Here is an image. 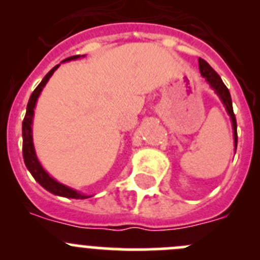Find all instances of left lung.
I'll list each match as a JSON object with an SVG mask.
<instances>
[{"label": "left lung", "instance_id": "obj_1", "mask_svg": "<svg viewBox=\"0 0 260 260\" xmlns=\"http://www.w3.org/2000/svg\"><path fill=\"white\" fill-rule=\"evenodd\" d=\"M199 69H200L201 75L205 78V80L208 81L209 85L211 86L215 90V93L217 94L220 99H221L222 104H224L225 109H226L228 114L230 115V119H232L233 124V131H234V147L235 151H237V145H238V133H237V119H235L234 111H233V103H232V96H230L229 89L226 88L224 83H222L221 78L219 77L216 72L205 61L204 59H199Z\"/></svg>", "mask_w": 260, "mask_h": 260}]
</instances>
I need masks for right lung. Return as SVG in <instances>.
<instances>
[{
  "label": "right lung",
  "instance_id": "add662e5",
  "mask_svg": "<svg viewBox=\"0 0 260 260\" xmlns=\"http://www.w3.org/2000/svg\"><path fill=\"white\" fill-rule=\"evenodd\" d=\"M84 56V55H81ZM80 55H74V56H70L68 59L62 60V61H70V60H75L79 59ZM60 67L56 65V67L52 68L51 70L48 73V74L44 77V79L41 80V83L36 86L35 90L32 91L31 94L30 99H28L27 103V108H26V114L25 118H23L22 122V156H23V161H25L26 167L30 171V174L32 175V177L43 186L45 190H48L49 192L54 193V195L57 196H62V198H69V199H88L90 198L89 195H84V193L79 192L77 190H73V188L68 187V186L62 185V183L57 182L56 180L52 179L51 176L43 169L41 164L39 162L38 156L35 153V148H34V142H32V118H34V109H35L36 102H38L39 95H40L41 90L44 89V86L46 85L48 80L50 79L52 74H54L55 70Z\"/></svg>",
  "mask_w": 260,
  "mask_h": 260
}]
</instances>
